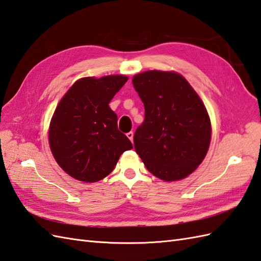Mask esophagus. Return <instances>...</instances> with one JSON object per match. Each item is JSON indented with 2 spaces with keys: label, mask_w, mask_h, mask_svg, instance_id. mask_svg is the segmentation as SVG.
<instances>
[{
  "label": "esophagus",
  "mask_w": 261,
  "mask_h": 261,
  "mask_svg": "<svg viewBox=\"0 0 261 261\" xmlns=\"http://www.w3.org/2000/svg\"><path fill=\"white\" fill-rule=\"evenodd\" d=\"M133 135H135V133H133L132 131H130V132L126 133V137H128V138L130 139V141H131V142H133Z\"/></svg>",
  "instance_id": "esophagus-1"
}]
</instances>
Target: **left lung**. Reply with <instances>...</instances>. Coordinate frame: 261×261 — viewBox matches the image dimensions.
Masks as SVG:
<instances>
[{"instance_id":"left-lung-1","label":"left lung","mask_w":261,"mask_h":261,"mask_svg":"<svg viewBox=\"0 0 261 261\" xmlns=\"http://www.w3.org/2000/svg\"><path fill=\"white\" fill-rule=\"evenodd\" d=\"M144 106L135 149L148 170L175 181L196 170L208 152L211 123L201 99L175 72L145 71L132 79Z\"/></svg>"}]
</instances>
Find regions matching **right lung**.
<instances>
[{
	"instance_id": "add662e5",
	"label": "right lung",
	"mask_w": 261,
	"mask_h": 261,
	"mask_svg": "<svg viewBox=\"0 0 261 261\" xmlns=\"http://www.w3.org/2000/svg\"><path fill=\"white\" fill-rule=\"evenodd\" d=\"M128 81L124 75L77 80L60 101L48 129L54 159L83 182H96L112 172L132 143L118 129L109 103Z\"/></svg>"
}]
</instances>
